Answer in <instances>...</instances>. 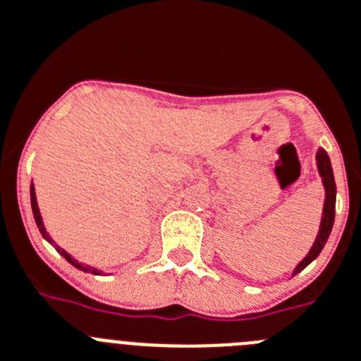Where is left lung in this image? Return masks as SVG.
Returning <instances> with one entry per match:
<instances>
[{"label":"left lung","mask_w":361,"mask_h":361,"mask_svg":"<svg viewBox=\"0 0 361 361\" xmlns=\"http://www.w3.org/2000/svg\"><path fill=\"white\" fill-rule=\"evenodd\" d=\"M317 168H319V173L322 177V184L324 190H326V200H324V209H322V220H320V229L319 234H317V240L313 243V247L310 249V252L306 254L302 261L295 267L293 270V276L299 274L300 270H304L315 259L317 256L320 254V250L324 249L326 245L327 238L331 234L333 229V221H335V204H336V184H335V177H333V168H331V161H329V155L326 154L324 148H319L317 152Z\"/></svg>","instance_id":"8db88e82"}]
</instances>
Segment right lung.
<instances>
[{
    "label": "right lung",
    "instance_id": "obj_1",
    "mask_svg": "<svg viewBox=\"0 0 361 361\" xmlns=\"http://www.w3.org/2000/svg\"><path fill=\"white\" fill-rule=\"evenodd\" d=\"M30 200H32V211H34V218H35V224H37V227H39V231H41V234H42V238H44L46 241H49V243H51L53 247H55V249H57V252L61 254V256H64L66 259L69 261V263L73 264V267H77V269H80V270H84V272H89V274H94V276H100V274H104L102 272V270H97L94 269V267H89V264H82V263H78L77 259H73L71 256H69L68 252H66L64 249H61V247L57 245V243H55V241L51 240V238H49V234L46 233V227H44V224H42V216H41V211H39V206H37V198H35V188H34V183H32V186H30Z\"/></svg>",
    "mask_w": 361,
    "mask_h": 361
}]
</instances>
